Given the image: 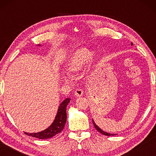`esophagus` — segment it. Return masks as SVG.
<instances>
[{"mask_svg":"<svg viewBox=\"0 0 156 156\" xmlns=\"http://www.w3.org/2000/svg\"><path fill=\"white\" fill-rule=\"evenodd\" d=\"M74 94H75V96H77V97L82 96H83V89H76V90L74 92Z\"/></svg>","mask_w":156,"mask_h":156,"instance_id":"esophagus-1","label":"esophagus"}]
</instances>
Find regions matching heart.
<instances>
[{"instance_id":"1","label":"heart","mask_w":156,"mask_h":156,"mask_svg":"<svg viewBox=\"0 0 156 156\" xmlns=\"http://www.w3.org/2000/svg\"><path fill=\"white\" fill-rule=\"evenodd\" d=\"M94 59V54L90 52L89 49L85 47H81L76 49L72 56L69 60L67 69L69 72L77 73L82 69L86 62L90 64ZM62 79L65 81H69V78L67 76H62Z\"/></svg>"}]
</instances>
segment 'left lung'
Wrapping results in <instances>:
<instances>
[{"mask_svg":"<svg viewBox=\"0 0 156 156\" xmlns=\"http://www.w3.org/2000/svg\"><path fill=\"white\" fill-rule=\"evenodd\" d=\"M131 45H133V43H131ZM92 121H93V124H94V126H95V128L96 129V130L97 131H98L100 133H101L102 134H103V135H105V136H114L115 134H113V133H107V132H105V131H103L101 129H100L99 128V126H98L96 123L94 122V120H92Z\"/></svg>","mask_w":156,"mask_h":156,"instance_id":"1","label":"left lung"}]
</instances>
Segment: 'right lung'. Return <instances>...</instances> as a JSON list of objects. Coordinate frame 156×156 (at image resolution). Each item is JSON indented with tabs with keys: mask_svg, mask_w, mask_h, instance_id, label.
I'll list each match as a JSON object with an SVG mask.
<instances>
[{
	"mask_svg": "<svg viewBox=\"0 0 156 156\" xmlns=\"http://www.w3.org/2000/svg\"><path fill=\"white\" fill-rule=\"evenodd\" d=\"M69 102V98L63 100L58 107L57 114L56 117H55L54 122H52L51 125L48 128L44 129V131L38 132V133H29L25 132V133L27 134V136L34 137V138L38 139H48L60 133L63 130V129H64L66 122H67L66 109H67V106Z\"/></svg>",
	"mask_w": 156,
	"mask_h": 156,
	"instance_id": "right-lung-1",
	"label": "right lung"
}]
</instances>
